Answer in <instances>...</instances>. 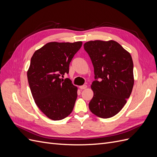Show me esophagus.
I'll return each instance as SVG.
<instances>
[{
	"label": "esophagus",
	"instance_id": "34e87169",
	"mask_svg": "<svg viewBox=\"0 0 157 157\" xmlns=\"http://www.w3.org/2000/svg\"><path fill=\"white\" fill-rule=\"evenodd\" d=\"M79 88H80V89H82V90L86 89V88H87V85H86V84H84V85H82V86H80Z\"/></svg>",
	"mask_w": 157,
	"mask_h": 157
}]
</instances>
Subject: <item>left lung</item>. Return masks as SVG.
Wrapping results in <instances>:
<instances>
[{
  "label": "left lung",
  "instance_id": "1",
  "mask_svg": "<svg viewBox=\"0 0 157 157\" xmlns=\"http://www.w3.org/2000/svg\"><path fill=\"white\" fill-rule=\"evenodd\" d=\"M84 48L91 59L95 75L90 110L99 117H112L124 106L132 91L134 80L132 56L114 40L88 41Z\"/></svg>",
  "mask_w": 157,
  "mask_h": 157
}]
</instances>
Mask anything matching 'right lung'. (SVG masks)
I'll return each instance as SVG.
<instances>
[{
  "mask_svg": "<svg viewBox=\"0 0 157 157\" xmlns=\"http://www.w3.org/2000/svg\"><path fill=\"white\" fill-rule=\"evenodd\" d=\"M81 41L52 42L35 51L31 59L27 78L36 105L50 119L62 120L72 112L77 88L67 78L69 64L81 48Z\"/></svg>",
  "mask_w": 157,
  "mask_h": 157,
  "instance_id": "1",
  "label": "right lung"
}]
</instances>
